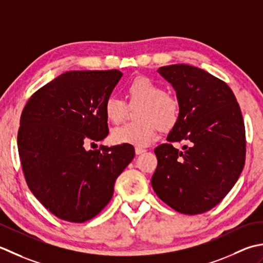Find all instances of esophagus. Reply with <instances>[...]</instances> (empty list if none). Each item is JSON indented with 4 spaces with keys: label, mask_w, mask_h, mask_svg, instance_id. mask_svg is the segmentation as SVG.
Returning <instances> with one entry per match:
<instances>
[{
    "label": "esophagus",
    "mask_w": 263,
    "mask_h": 263,
    "mask_svg": "<svg viewBox=\"0 0 263 263\" xmlns=\"http://www.w3.org/2000/svg\"><path fill=\"white\" fill-rule=\"evenodd\" d=\"M144 152H146V149L145 148H142V147H136L135 148V153L136 154H142V153H144Z\"/></svg>",
    "instance_id": "esophagus-1"
}]
</instances>
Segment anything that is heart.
Masks as SVG:
<instances>
[{"label": "heart", "mask_w": 263, "mask_h": 263, "mask_svg": "<svg viewBox=\"0 0 263 263\" xmlns=\"http://www.w3.org/2000/svg\"><path fill=\"white\" fill-rule=\"evenodd\" d=\"M126 95L130 105L138 104L134 112L135 121L128 122L112 132L117 144L145 147L153 142L158 128L169 132L178 124L181 106L177 96L164 92L161 84L146 76H138L126 85ZM127 110L125 101L115 95L106 96L103 112L112 124L122 121Z\"/></svg>", "instance_id": "1"}]
</instances>
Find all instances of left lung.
Segmentation results:
<instances>
[{
	"instance_id": "8db88e82",
	"label": "left lung",
	"mask_w": 263,
	"mask_h": 263,
	"mask_svg": "<svg viewBox=\"0 0 263 263\" xmlns=\"http://www.w3.org/2000/svg\"><path fill=\"white\" fill-rule=\"evenodd\" d=\"M158 72L173 85L180 119L155 147L154 192L184 214H200L220 203L245 164V126L237 100L223 80L189 64H171ZM186 140L184 152L173 142Z\"/></svg>"
}]
</instances>
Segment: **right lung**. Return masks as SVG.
Wrapping results in <instances>:
<instances>
[{
	"instance_id": "add662e5",
	"label": "right lung",
	"mask_w": 263,
	"mask_h": 263,
	"mask_svg": "<svg viewBox=\"0 0 263 263\" xmlns=\"http://www.w3.org/2000/svg\"><path fill=\"white\" fill-rule=\"evenodd\" d=\"M121 76L116 69L64 72L36 90L21 112L18 151L26 183L62 220L98 216L135 157L128 144L85 148L108 136L103 102Z\"/></svg>"
}]
</instances>
